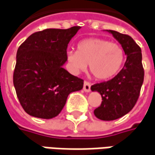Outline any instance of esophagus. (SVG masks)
Returning a JSON list of instances; mask_svg holds the SVG:
<instances>
[{
    "instance_id": "34e87169",
    "label": "esophagus",
    "mask_w": 155,
    "mask_h": 155,
    "mask_svg": "<svg viewBox=\"0 0 155 155\" xmlns=\"http://www.w3.org/2000/svg\"><path fill=\"white\" fill-rule=\"evenodd\" d=\"M83 90L86 92H90L91 91V84L89 82H84V86H83Z\"/></svg>"
}]
</instances>
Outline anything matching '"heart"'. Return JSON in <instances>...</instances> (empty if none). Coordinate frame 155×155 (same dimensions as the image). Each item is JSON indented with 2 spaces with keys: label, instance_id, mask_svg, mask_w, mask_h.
<instances>
[{
  "label": "heart",
  "instance_id": "1",
  "mask_svg": "<svg viewBox=\"0 0 155 155\" xmlns=\"http://www.w3.org/2000/svg\"><path fill=\"white\" fill-rule=\"evenodd\" d=\"M66 60L72 73L84 71L88 64L95 78L108 80L120 69L125 60V51L116 43L99 38H88L78 43L76 51H67Z\"/></svg>",
  "mask_w": 155,
  "mask_h": 155
}]
</instances>
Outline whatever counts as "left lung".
<instances>
[{
	"mask_svg": "<svg viewBox=\"0 0 155 155\" xmlns=\"http://www.w3.org/2000/svg\"><path fill=\"white\" fill-rule=\"evenodd\" d=\"M106 31L121 45L126 57L124 67L111 80L91 86V91L102 96V104L94 110L102 120H114L129 113L138 99L143 86L144 70L142 50L132 38L114 30Z\"/></svg>",
	"mask_w": 155,
	"mask_h": 155,
	"instance_id": "obj_1",
	"label": "left lung"
}]
</instances>
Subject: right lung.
Segmentation results:
<instances>
[{
    "label": "right lung",
    "instance_id": "1",
    "mask_svg": "<svg viewBox=\"0 0 155 155\" xmlns=\"http://www.w3.org/2000/svg\"><path fill=\"white\" fill-rule=\"evenodd\" d=\"M80 29H44L29 35L18 47L13 85L20 104L29 115L56 117L68 96L83 88V80L64 69L68 44Z\"/></svg>",
    "mask_w": 155,
    "mask_h": 155
}]
</instances>
